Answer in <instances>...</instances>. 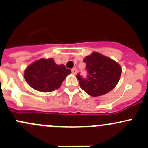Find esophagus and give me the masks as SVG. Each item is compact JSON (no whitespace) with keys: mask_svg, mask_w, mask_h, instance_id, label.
I'll list each match as a JSON object with an SVG mask.
<instances>
[{"mask_svg":"<svg viewBox=\"0 0 148 148\" xmlns=\"http://www.w3.org/2000/svg\"><path fill=\"white\" fill-rule=\"evenodd\" d=\"M77 72H78L77 69H76V68H73V69H72V74H74V75H76V74H77Z\"/></svg>","mask_w":148,"mask_h":148,"instance_id":"34e87169","label":"esophagus"}]
</instances>
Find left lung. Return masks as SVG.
Wrapping results in <instances>:
<instances>
[{
  "mask_svg": "<svg viewBox=\"0 0 148 148\" xmlns=\"http://www.w3.org/2000/svg\"><path fill=\"white\" fill-rule=\"evenodd\" d=\"M86 63L88 78L83 79L79 74L76 78L81 89L92 97L109 92L118 84L122 73L121 66L116 61L97 52H92L84 59Z\"/></svg>",
  "mask_w": 148,
  "mask_h": 148,
  "instance_id": "left-lung-1",
  "label": "left lung"
}]
</instances>
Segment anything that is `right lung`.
Here are the masks:
<instances>
[{
    "instance_id": "add662e5",
    "label": "right lung",
    "mask_w": 148,
    "mask_h": 148,
    "mask_svg": "<svg viewBox=\"0 0 148 148\" xmlns=\"http://www.w3.org/2000/svg\"><path fill=\"white\" fill-rule=\"evenodd\" d=\"M71 70L64 64H57L53 58H40L24 70V79L33 89L50 92L58 89Z\"/></svg>"
}]
</instances>
